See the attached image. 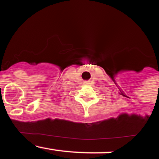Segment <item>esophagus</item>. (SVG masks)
Instances as JSON below:
<instances>
[{"label":"esophagus","mask_w":159,"mask_h":159,"mask_svg":"<svg viewBox=\"0 0 159 159\" xmlns=\"http://www.w3.org/2000/svg\"><path fill=\"white\" fill-rule=\"evenodd\" d=\"M84 85H87V84H89V82H88V81H85V82H84Z\"/></svg>","instance_id":"esophagus-1"}]
</instances>
